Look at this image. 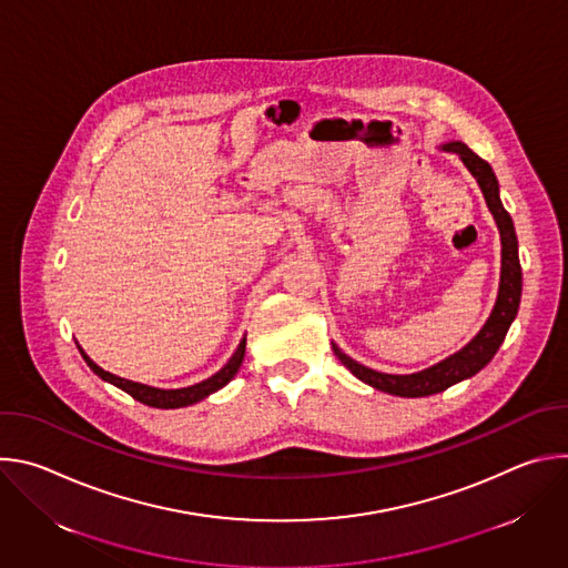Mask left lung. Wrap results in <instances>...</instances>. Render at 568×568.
Here are the masks:
<instances>
[{
	"label": "left lung",
	"mask_w": 568,
	"mask_h": 568,
	"mask_svg": "<svg viewBox=\"0 0 568 568\" xmlns=\"http://www.w3.org/2000/svg\"><path fill=\"white\" fill-rule=\"evenodd\" d=\"M443 150L460 156L465 169L476 180V184L485 197V204H488V209L497 222V229L501 235L499 292H497V301H495V307H493L488 321L483 323V328L476 333V337L467 346H463L458 353H454V355L445 357L443 362H438L425 371H418V373L393 375V373L373 371V368L355 362L337 344H333V351L339 357V362L357 379H362L364 384H368L377 390L399 395V397H425V395L440 393L463 379H469L483 366H488L490 359L497 355L499 346L504 344V339L513 326V321L517 316L519 301H521V265H519L517 233H515L510 213L501 204L499 182H497L493 166L460 141H449L443 145Z\"/></svg>",
	"instance_id": "1"
}]
</instances>
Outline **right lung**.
Masks as SVG:
<instances>
[{"label":"right lung","instance_id":"right-lung-1","mask_svg":"<svg viewBox=\"0 0 568 568\" xmlns=\"http://www.w3.org/2000/svg\"><path fill=\"white\" fill-rule=\"evenodd\" d=\"M245 348H247V337H242V342L237 344L235 353L231 355V359L211 377L197 382V384H191V386H184V388H156V386H148V384H141V382H132V379H125V377H119V375H112L108 371H103L99 364H94L85 351L78 346L80 355H83V359L88 362V366L103 379V382H110L114 384L116 388L125 390L128 395H132L134 399L148 404V407H154V409H182V407H189V404H195V402H202L204 397H209L211 393L220 390L222 386H226L235 373L240 371L242 366V359H245Z\"/></svg>","mask_w":568,"mask_h":568}]
</instances>
